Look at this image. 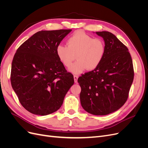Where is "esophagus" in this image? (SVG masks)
Segmentation results:
<instances>
[{
  "mask_svg": "<svg viewBox=\"0 0 148 148\" xmlns=\"http://www.w3.org/2000/svg\"><path fill=\"white\" fill-rule=\"evenodd\" d=\"M73 78H74V81H75V83H77V82H78V76L77 75H74L73 76Z\"/></svg>",
  "mask_w": 148,
  "mask_h": 148,
  "instance_id": "obj_1",
  "label": "esophagus"
}]
</instances>
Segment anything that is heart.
Instances as JSON below:
<instances>
[{"mask_svg": "<svg viewBox=\"0 0 148 148\" xmlns=\"http://www.w3.org/2000/svg\"><path fill=\"white\" fill-rule=\"evenodd\" d=\"M67 46L59 44L56 54L61 63L70 67L75 58L77 62L69 69L71 73L80 74L86 69L92 70L100 65L104 57L106 48L102 40L93 38L83 31L75 33L67 39Z\"/></svg>", "mask_w": 148, "mask_h": 148, "instance_id": "b5f03b06", "label": "heart"}]
</instances>
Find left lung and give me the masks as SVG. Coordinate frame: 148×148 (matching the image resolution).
Here are the masks:
<instances>
[{"instance_id":"1","label":"left lung","mask_w":148,"mask_h":148,"mask_svg":"<svg viewBox=\"0 0 148 148\" xmlns=\"http://www.w3.org/2000/svg\"><path fill=\"white\" fill-rule=\"evenodd\" d=\"M105 43L100 65L78 79L82 106L87 112L106 115L122 107L127 101L134 77L133 62L128 48L109 31H97Z\"/></svg>"}]
</instances>
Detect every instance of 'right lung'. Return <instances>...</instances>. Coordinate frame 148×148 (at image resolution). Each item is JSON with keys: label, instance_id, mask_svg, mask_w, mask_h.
Listing matches in <instances>:
<instances>
[{"label": "right lung", "instance_id": "right-lung-1", "mask_svg": "<svg viewBox=\"0 0 148 148\" xmlns=\"http://www.w3.org/2000/svg\"><path fill=\"white\" fill-rule=\"evenodd\" d=\"M71 29L41 31L17 49L11 69V84L24 108L46 115L60 109L74 84L58 59L56 47Z\"/></svg>", "mask_w": 148, "mask_h": 148}]
</instances>
